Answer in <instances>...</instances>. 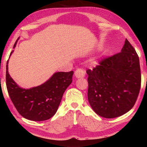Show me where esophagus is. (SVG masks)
<instances>
[{
	"instance_id": "obj_1",
	"label": "esophagus",
	"mask_w": 147,
	"mask_h": 147,
	"mask_svg": "<svg viewBox=\"0 0 147 147\" xmlns=\"http://www.w3.org/2000/svg\"><path fill=\"white\" fill-rule=\"evenodd\" d=\"M85 75H86V72L82 69L78 68L76 69L75 72H74V76L78 78H83V77L85 76Z\"/></svg>"
}]
</instances>
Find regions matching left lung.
<instances>
[{"mask_svg":"<svg viewBox=\"0 0 147 147\" xmlns=\"http://www.w3.org/2000/svg\"><path fill=\"white\" fill-rule=\"evenodd\" d=\"M88 69V97L97 115L112 119L133 108L140 91L141 75L136 50L126 39L121 53L103 58Z\"/></svg>","mask_w":147,"mask_h":147,"instance_id":"8db88e82","label":"left lung"}]
</instances>
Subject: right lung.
Segmentation results:
<instances>
[{"instance_id":"1","label":"right lung","mask_w":147,"mask_h":147,"mask_svg":"<svg viewBox=\"0 0 147 147\" xmlns=\"http://www.w3.org/2000/svg\"><path fill=\"white\" fill-rule=\"evenodd\" d=\"M13 52H11L9 56ZM8 60L6 74L7 89L20 115L34 121H46L51 118L56 113L65 91L73 81L74 72H58L41 85L26 89L19 87L11 78L8 73Z\"/></svg>"}]
</instances>
